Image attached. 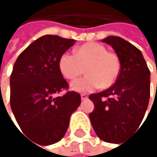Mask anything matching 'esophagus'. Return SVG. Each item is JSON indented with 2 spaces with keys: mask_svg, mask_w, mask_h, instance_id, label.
Listing matches in <instances>:
<instances>
[{
  "mask_svg": "<svg viewBox=\"0 0 157 157\" xmlns=\"http://www.w3.org/2000/svg\"><path fill=\"white\" fill-rule=\"evenodd\" d=\"M88 98V96L86 95V94H81V99H82V101H84V100H86Z\"/></svg>",
  "mask_w": 157,
  "mask_h": 157,
  "instance_id": "obj_1",
  "label": "esophagus"
}]
</instances>
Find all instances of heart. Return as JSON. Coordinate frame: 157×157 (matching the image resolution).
Segmentation results:
<instances>
[{
    "label": "heart",
    "instance_id": "obj_1",
    "mask_svg": "<svg viewBox=\"0 0 157 157\" xmlns=\"http://www.w3.org/2000/svg\"><path fill=\"white\" fill-rule=\"evenodd\" d=\"M88 75L75 81L71 89L77 93H91L108 87L117 79L120 72L118 57L108 52L104 45L88 43L75 50V54L64 52L59 60V69L63 77L74 80L83 74Z\"/></svg>",
    "mask_w": 157,
    "mask_h": 157
}]
</instances>
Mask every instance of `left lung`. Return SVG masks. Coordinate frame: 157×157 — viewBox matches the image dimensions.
<instances>
[{"label":"left lung","mask_w":157,"mask_h":157,"mask_svg":"<svg viewBox=\"0 0 157 157\" xmlns=\"http://www.w3.org/2000/svg\"><path fill=\"white\" fill-rule=\"evenodd\" d=\"M102 42L114 50L121 68L113 86L89 96L94 105L89 118L101 140L118 144L143 121L150 98V71L141 51L132 44L118 36Z\"/></svg>","instance_id":"1"}]
</instances>
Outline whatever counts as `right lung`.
Listing matches in <instances>:
<instances>
[{
  "label": "right lung",
  "mask_w": 157,
  "mask_h": 157,
  "mask_svg": "<svg viewBox=\"0 0 157 157\" xmlns=\"http://www.w3.org/2000/svg\"><path fill=\"white\" fill-rule=\"evenodd\" d=\"M75 43L58 35H44L26 48L14 63L10 78L12 111L22 132L38 144L60 141L81 104L75 92L57 96L62 89L68 88L59 60Z\"/></svg>",
  "instance_id": "obj_1"
}]
</instances>
